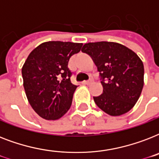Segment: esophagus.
Returning a JSON list of instances; mask_svg holds the SVG:
<instances>
[{"instance_id": "1", "label": "esophagus", "mask_w": 159, "mask_h": 159, "mask_svg": "<svg viewBox=\"0 0 159 159\" xmlns=\"http://www.w3.org/2000/svg\"><path fill=\"white\" fill-rule=\"evenodd\" d=\"M92 82H93V80H92V79H90V80H88V81H85L84 83H85V84H86V85H90V84H92Z\"/></svg>"}]
</instances>
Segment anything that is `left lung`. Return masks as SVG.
<instances>
[{"label": "left lung", "instance_id": "8db88e82", "mask_svg": "<svg viewBox=\"0 0 159 159\" xmlns=\"http://www.w3.org/2000/svg\"><path fill=\"white\" fill-rule=\"evenodd\" d=\"M82 52L92 57L100 72L103 93L93 97L101 110L112 116L130 111L143 87V64L134 51L115 42L85 43Z\"/></svg>", "mask_w": 159, "mask_h": 159}]
</instances>
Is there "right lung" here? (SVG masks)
I'll return each instance as SVG.
<instances>
[{
    "instance_id": "1",
    "label": "right lung",
    "mask_w": 159,
    "mask_h": 159,
    "mask_svg": "<svg viewBox=\"0 0 159 159\" xmlns=\"http://www.w3.org/2000/svg\"><path fill=\"white\" fill-rule=\"evenodd\" d=\"M82 43L48 41L41 43L27 57L22 67L26 97L34 111L45 120H57L71 107L77 86L71 82L70 57L80 52Z\"/></svg>"
}]
</instances>
